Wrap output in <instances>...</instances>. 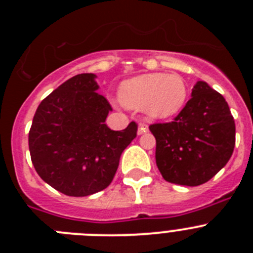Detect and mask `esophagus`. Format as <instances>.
Returning <instances> with one entry per match:
<instances>
[{"mask_svg": "<svg viewBox=\"0 0 253 253\" xmlns=\"http://www.w3.org/2000/svg\"><path fill=\"white\" fill-rule=\"evenodd\" d=\"M148 131V124L147 123H139V126H138V134H144Z\"/></svg>", "mask_w": 253, "mask_h": 253, "instance_id": "obj_1", "label": "esophagus"}]
</instances>
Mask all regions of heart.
Listing matches in <instances>:
<instances>
[{"label": "heart", "mask_w": 253, "mask_h": 253, "mask_svg": "<svg viewBox=\"0 0 253 253\" xmlns=\"http://www.w3.org/2000/svg\"><path fill=\"white\" fill-rule=\"evenodd\" d=\"M187 87L176 73H147L125 81L120 99L128 107L146 109L153 118H169L184 107Z\"/></svg>", "instance_id": "obj_1"}]
</instances>
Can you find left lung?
Instances as JSON below:
<instances>
[{"mask_svg": "<svg viewBox=\"0 0 253 253\" xmlns=\"http://www.w3.org/2000/svg\"><path fill=\"white\" fill-rule=\"evenodd\" d=\"M156 138V163L169 182L199 186L231 158L236 124L227 101L207 82L194 86L191 99L169 123L149 125Z\"/></svg>", "mask_w": 253, "mask_h": 253, "instance_id": "1", "label": "left lung"}]
</instances>
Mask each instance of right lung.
I'll return each mask as SVG.
<instances>
[{"instance_id": "obj_1", "label": "right lung", "mask_w": 253, "mask_h": 253, "mask_svg": "<svg viewBox=\"0 0 253 253\" xmlns=\"http://www.w3.org/2000/svg\"><path fill=\"white\" fill-rule=\"evenodd\" d=\"M93 73L69 78L40 102L29 131L31 162L46 184L64 195L87 196L111 184L123 151L137 137L138 124L111 130L113 110Z\"/></svg>"}]
</instances>
